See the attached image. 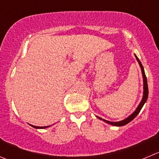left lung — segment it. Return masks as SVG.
<instances>
[{
	"label": "left lung",
	"mask_w": 159,
	"mask_h": 159,
	"mask_svg": "<svg viewBox=\"0 0 159 159\" xmlns=\"http://www.w3.org/2000/svg\"><path fill=\"white\" fill-rule=\"evenodd\" d=\"M135 57H136L137 61H138V63H139V64H140V67H141V71H142V75H143V79H144V95H143L142 100H141V102H140L139 106H138V108L136 109V110H135L134 112L133 113H132L131 115L130 116H128L127 119L124 120L119 121V122H110V121L105 120H103V119L98 117V118H99L100 120H102L103 121H105V122L107 123V124H111V125L116 126V127H120V126L126 125V124H127L128 123H130L131 120H133L134 119L135 117L138 116V114L139 113L140 111H141V108L143 107V106H144V104L145 103V102L147 101V99H148V88L147 78H146L145 73H144V67H143V66H142V64H141V61H139V59H138V57H137L136 55H135Z\"/></svg>",
	"instance_id": "left-lung-1"
}]
</instances>
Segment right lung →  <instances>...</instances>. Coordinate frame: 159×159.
Returning <instances> with one entry per match:
<instances>
[{"mask_svg":"<svg viewBox=\"0 0 159 159\" xmlns=\"http://www.w3.org/2000/svg\"><path fill=\"white\" fill-rule=\"evenodd\" d=\"M32 127H35V128H41V129H43V128H47V127H50V126H47V127H36V126H32Z\"/></svg>","mask_w":159,"mask_h":159,"instance_id":"1","label":"right lung"}]
</instances>
